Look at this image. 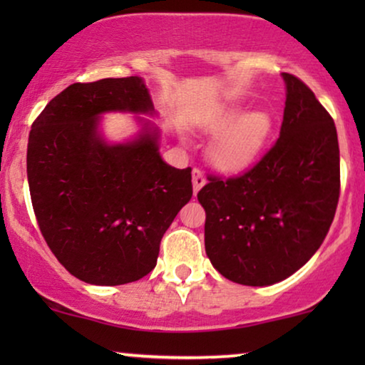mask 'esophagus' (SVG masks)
Wrapping results in <instances>:
<instances>
[{
  "label": "esophagus",
  "mask_w": 365,
  "mask_h": 365,
  "mask_svg": "<svg viewBox=\"0 0 365 365\" xmlns=\"http://www.w3.org/2000/svg\"><path fill=\"white\" fill-rule=\"evenodd\" d=\"M204 184H206V178H204V174L199 171V169H194L192 171V189L194 192H199V189H201Z\"/></svg>",
  "instance_id": "esophagus-1"
}]
</instances>
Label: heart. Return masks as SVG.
Wrapping results in <instances>:
<instances>
[{"instance_id": "obj_1", "label": "heart", "mask_w": 365, "mask_h": 365, "mask_svg": "<svg viewBox=\"0 0 365 365\" xmlns=\"http://www.w3.org/2000/svg\"><path fill=\"white\" fill-rule=\"evenodd\" d=\"M209 129L221 131L209 148L212 164L221 171L237 173L261 153L272 131V118L264 109L242 114L241 108H227L209 121Z\"/></svg>"}]
</instances>
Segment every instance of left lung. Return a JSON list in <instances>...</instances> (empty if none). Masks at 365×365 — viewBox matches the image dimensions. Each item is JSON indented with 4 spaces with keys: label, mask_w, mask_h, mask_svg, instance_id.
I'll return each mask as SVG.
<instances>
[{
    "label": "left lung",
    "mask_w": 365,
    "mask_h": 365,
    "mask_svg": "<svg viewBox=\"0 0 365 365\" xmlns=\"http://www.w3.org/2000/svg\"><path fill=\"white\" fill-rule=\"evenodd\" d=\"M281 133L246 173L209 176L197 192L206 211L204 246L229 281L271 286L321 247L341 194L336 124L311 88L284 73Z\"/></svg>",
    "instance_id": "obj_1"
}]
</instances>
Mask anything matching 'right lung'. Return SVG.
Instances as JSON below:
<instances>
[{"label": "right lung", "instance_id": "obj_1", "mask_svg": "<svg viewBox=\"0 0 365 365\" xmlns=\"http://www.w3.org/2000/svg\"><path fill=\"white\" fill-rule=\"evenodd\" d=\"M153 113L143 79L74 83L34 119L28 182L39 231L69 274L96 286L139 281L156 266L159 244L192 196L191 168L159 156L156 129L109 146L99 114Z\"/></svg>", "mask_w": 365, "mask_h": 365}]
</instances>
